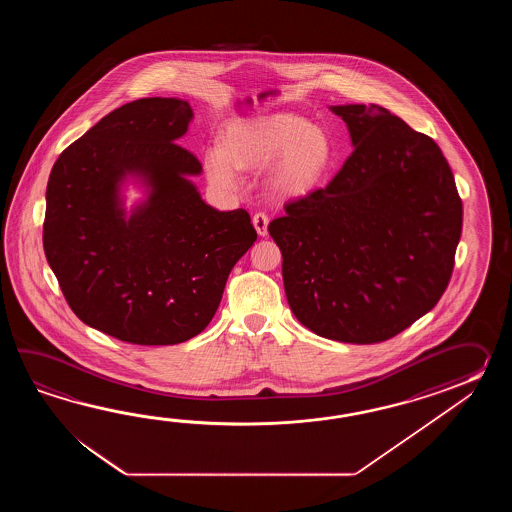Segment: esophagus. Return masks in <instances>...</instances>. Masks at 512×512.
<instances>
[{
	"label": "esophagus",
	"instance_id": "obj_1",
	"mask_svg": "<svg viewBox=\"0 0 512 512\" xmlns=\"http://www.w3.org/2000/svg\"><path fill=\"white\" fill-rule=\"evenodd\" d=\"M252 225H254V229H256L260 236H267L269 234V218H267V214H263V212L254 214Z\"/></svg>",
	"mask_w": 512,
	"mask_h": 512
}]
</instances>
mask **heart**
<instances>
[{"label": "heart", "mask_w": 512, "mask_h": 512, "mask_svg": "<svg viewBox=\"0 0 512 512\" xmlns=\"http://www.w3.org/2000/svg\"><path fill=\"white\" fill-rule=\"evenodd\" d=\"M333 148L326 133L309 120L278 111L230 122L223 131V148L205 153L208 181L223 190L240 183L238 170H263L274 164L271 185L280 196H309L327 174Z\"/></svg>", "instance_id": "b5f03b06"}]
</instances>
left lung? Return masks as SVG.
<instances>
[{
  "instance_id": "left-lung-1",
  "label": "left lung",
  "mask_w": 512,
  "mask_h": 512,
  "mask_svg": "<svg viewBox=\"0 0 512 512\" xmlns=\"http://www.w3.org/2000/svg\"><path fill=\"white\" fill-rule=\"evenodd\" d=\"M353 153L333 181L269 223L294 316L320 337L375 344L445 293L463 205L439 146L381 106H329Z\"/></svg>"
}]
</instances>
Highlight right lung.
<instances>
[{"mask_svg":"<svg viewBox=\"0 0 512 512\" xmlns=\"http://www.w3.org/2000/svg\"><path fill=\"white\" fill-rule=\"evenodd\" d=\"M190 119L181 98L133 100L60 153L49 175L45 258L75 315L122 342L199 335L258 238L247 210L219 212L190 181L203 168L175 144ZM130 182L143 199L126 211Z\"/></svg>","mask_w":512,"mask_h":512,"instance_id":"1","label":"right lung"}]
</instances>
